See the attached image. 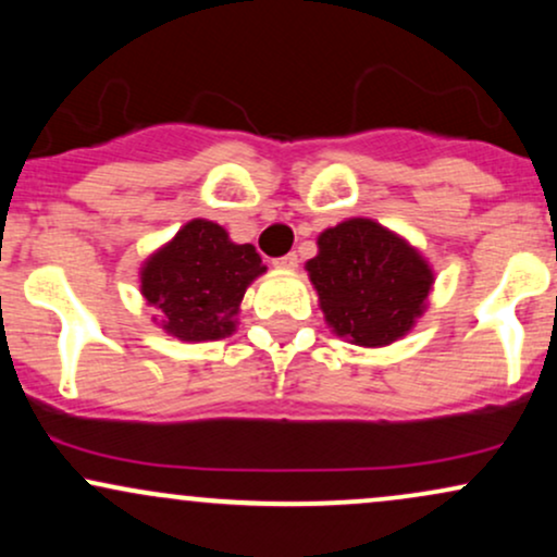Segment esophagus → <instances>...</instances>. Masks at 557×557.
Listing matches in <instances>:
<instances>
[{
    "mask_svg": "<svg viewBox=\"0 0 557 557\" xmlns=\"http://www.w3.org/2000/svg\"><path fill=\"white\" fill-rule=\"evenodd\" d=\"M274 264L280 267V270H296L298 267V253H285V257H280V259H274Z\"/></svg>",
    "mask_w": 557,
    "mask_h": 557,
    "instance_id": "esophagus-1",
    "label": "esophagus"
}]
</instances>
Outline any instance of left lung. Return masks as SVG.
Returning a JSON list of instances; mask_svg holds the SVG:
<instances>
[{"label": "left lung", "instance_id": "1", "mask_svg": "<svg viewBox=\"0 0 557 557\" xmlns=\"http://www.w3.org/2000/svg\"><path fill=\"white\" fill-rule=\"evenodd\" d=\"M306 261L332 332L363 348L408 335L424 314L434 274L406 238L367 216L327 227Z\"/></svg>", "mask_w": 557, "mask_h": 557}]
</instances>
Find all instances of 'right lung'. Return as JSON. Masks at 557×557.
<instances>
[{
  "mask_svg": "<svg viewBox=\"0 0 557 557\" xmlns=\"http://www.w3.org/2000/svg\"><path fill=\"white\" fill-rule=\"evenodd\" d=\"M267 267L251 243H233L227 230L190 220L140 267V293L154 322L185 343L233 335L246 287Z\"/></svg>",
  "mask_w": 557,
  "mask_h": 557,
  "instance_id": "obj_1",
  "label": "right lung"
}]
</instances>
